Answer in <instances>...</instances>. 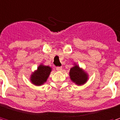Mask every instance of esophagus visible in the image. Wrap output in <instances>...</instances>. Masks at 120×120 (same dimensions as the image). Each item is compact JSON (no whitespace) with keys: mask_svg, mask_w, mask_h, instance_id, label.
<instances>
[{"mask_svg":"<svg viewBox=\"0 0 120 120\" xmlns=\"http://www.w3.org/2000/svg\"><path fill=\"white\" fill-rule=\"evenodd\" d=\"M56 70H58V71H62V67H59V66H58V67H56Z\"/></svg>","mask_w":120,"mask_h":120,"instance_id":"obj_1","label":"esophagus"}]
</instances>
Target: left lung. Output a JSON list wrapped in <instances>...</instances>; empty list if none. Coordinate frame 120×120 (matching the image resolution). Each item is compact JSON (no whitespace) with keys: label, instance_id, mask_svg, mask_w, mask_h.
Listing matches in <instances>:
<instances>
[{"label":"left lung","instance_id":"left-lung-1","mask_svg":"<svg viewBox=\"0 0 120 120\" xmlns=\"http://www.w3.org/2000/svg\"><path fill=\"white\" fill-rule=\"evenodd\" d=\"M70 80L77 85H82L85 84L89 79V75L82 68L76 64H74L70 70Z\"/></svg>","mask_w":120,"mask_h":120}]
</instances>
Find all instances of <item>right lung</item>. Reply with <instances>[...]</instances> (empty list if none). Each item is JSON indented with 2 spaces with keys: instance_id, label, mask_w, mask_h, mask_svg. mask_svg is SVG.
<instances>
[{
  "instance_id": "right-lung-1",
  "label": "right lung",
  "mask_w": 120,
  "mask_h": 120,
  "mask_svg": "<svg viewBox=\"0 0 120 120\" xmlns=\"http://www.w3.org/2000/svg\"><path fill=\"white\" fill-rule=\"evenodd\" d=\"M52 71V68L41 64L38 69L32 72L30 76V81L36 86H40L47 81Z\"/></svg>"
}]
</instances>
